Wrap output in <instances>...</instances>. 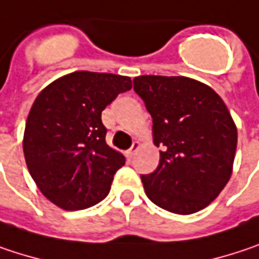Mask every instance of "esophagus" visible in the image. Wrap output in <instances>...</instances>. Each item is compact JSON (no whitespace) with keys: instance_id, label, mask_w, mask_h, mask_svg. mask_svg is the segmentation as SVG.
<instances>
[{"instance_id":"34e87169","label":"esophagus","mask_w":259,"mask_h":259,"mask_svg":"<svg viewBox=\"0 0 259 259\" xmlns=\"http://www.w3.org/2000/svg\"><path fill=\"white\" fill-rule=\"evenodd\" d=\"M139 147H141V144H139L138 141H135V142H133V145L130 147L127 151H126V155H127L129 158H132V157H133V155L136 154V151L139 150Z\"/></svg>"}]
</instances>
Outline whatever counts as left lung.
Here are the masks:
<instances>
[{"instance_id":"8db88e82","label":"left lung","mask_w":259,"mask_h":259,"mask_svg":"<svg viewBox=\"0 0 259 259\" xmlns=\"http://www.w3.org/2000/svg\"><path fill=\"white\" fill-rule=\"evenodd\" d=\"M153 118L157 169L142 175L148 199L161 209L190 215L204 209L233 172L237 129L220 95L188 77L141 75L133 80Z\"/></svg>"}]
</instances>
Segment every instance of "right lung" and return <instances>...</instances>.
Wrapping results in <instances>:
<instances>
[{"label":"right lung","instance_id":"1","mask_svg":"<svg viewBox=\"0 0 259 259\" xmlns=\"http://www.w3.org/2000/svg\"><path fill=\"white\" fill-rule=\"evenodd\" d=\"M130 89L129 77L75 71L36 96L25 126L23 154L36 187L56 206L80 210L108 196L126 158L105 142L101 115Z\"/></svg>","mask_w":259,"mask_h":259}]
</instances>
